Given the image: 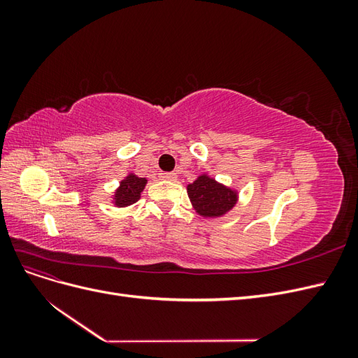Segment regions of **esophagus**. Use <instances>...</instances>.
I'll return each instance as SVG.
<instances>
[{"label":"esophagus","mask_w":358,"mask_h":358,"mask_svg":"<svg viewBox=\"0 0 358 358\" xmlns=\"http://www.w3.org/2000/svg\"><path fill=\"white\" fill-rule=\"evenodd\" d=\"M161 178H162V179H167V180H176V179H178V175H176V173L170 171V173H162Z\"/></svg>","instance_id":"1"}]
</instances>
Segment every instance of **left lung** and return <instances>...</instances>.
<instances>
[{
	"instance_id": "8db88e82",
	"label": "left lung",
	"mask_w": 358,
	"mask_h": 358,
	"mask_svg": "<svg viewBox=\"0 0 358 358\" xmlns=\"http://www.w3.org/2000/svg\"><path fill=\"white\" fill-rule=\"evenodd\" d=\"M188 196L196 210L203 216H221L229 212L237 201V194L215 179L200 176L188 185Z\"/></svg>"
}]
</instances>
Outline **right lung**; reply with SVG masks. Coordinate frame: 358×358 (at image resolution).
Wrapping results in <instances>:
<instances>
[{
	"label": "right lung",
	"instance_id": "right-lung-1",
	"mask_svg": "<svg viewBox=\"0 0 358 358\" xmlns=\"http://www.w3.org/2000/svg\"><path fill=\"white\" fill-rule=\"evenodd\" d=\"M145 185H146L145 178H137L136 175L127 176L121 182V187L117 188L115 194V204L119 206V208L131 206L140 199V192L143 191Z\"/></svg>",
	"mask_w": 358,
	"mask_h": 358
}]
</instances>
